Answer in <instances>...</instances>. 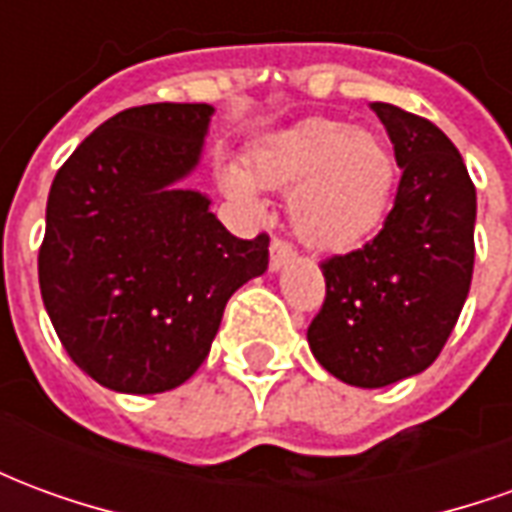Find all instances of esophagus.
Returning <instances> with one entry per match:
<instances>
[{
  "instance_id": "1",
  "label": "esophagus",
  "mask_w": 512,
  "mask_h": 512,
  "mask_svg": "<svg viewBox=\"0 0 512 512\" xmlns=\"http://www.w3.org/2000/svg\"><path fill=\"white\" fill-rule=\"evenodd\" d=\"M296 257V252H293V246L285 244V241H279V238H274L271 241V271H282V268L288 266L290 260Z\"/></svg>"
}]
</instances>
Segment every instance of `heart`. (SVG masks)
Listing matches in <instances>:
<instances>
[{
	"label": "heart",
	"instance_id": "obj_1",
	"mask_svg": "<svg viewBox=\"0 0 512 512\" xmlns=\"http://www.w3.org/2000/svg\"><path fill=\"white\" fill-rule=\"evenodd\" d=\"M395 186V158L373 131L312 117L266 136L246 158L219 167V189L244 211L263 208L260 189H293L290 224L304 244L345 252L376 233Z\"/></svg>",
	"mask_w": 512,
	"mask_h": 512
}]
</instances>
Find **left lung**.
I'll list each match as a JSON object with an SVG mask.
<instances>
[{"mask_svg": "<svg viewBox=\"0 0 512 512\" xmlns=\"http://www.w3.org/2000/svg\"><path fill=\"white\" fill-rule=\"evenodd\" d=\"M403 169L384 230L326 260L312 356L343 384L378 389L428 370L469 296L477 194L461 153L425 117L370 104Z\"/></svg>", "mask_w": 512, "mask_h": 512, "instance_id": "left-lung-1", "label": "left lung"}]
</instances>
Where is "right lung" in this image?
Returning a JSON list of instances; mask_svg holds the SVG:
<instances>
[{"label":"right lung","instance_id":"right-lung-1","mask_svg":"<svg viewBox=\"0 0 512 512\" xmlns=\"http://www.w3.org/2000/svg\"><path fill=\"white\" fill-rule=\"evenodd\" d=\"M211 104H147L98 126L51 183L38 277L54 332L98 384L158 395L205 362L235 290L268 268V235L227 233L186 189Z\"/></svg>","mask_w":512,"mask_h":512}]
</instances>
